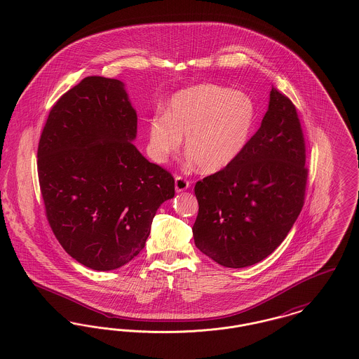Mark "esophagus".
I'll use <instances>...</instances> for the list:
<instances>
[{"mask_svg": "<svg viewBox=\"0 0 359 359\" xmlns=\"http://www.w3.org/2000/svg\"><path fill=\"white\" fill-rule=\"evenodd\" d=\"M189 187V182L187 179H184L183 176H176L175 177V189L176 192H183Z\"/></svg>", "mask_w": 359, "mask_h": 359, "instance_id": "obj_1", "label": "esophagus"}]
</instances>
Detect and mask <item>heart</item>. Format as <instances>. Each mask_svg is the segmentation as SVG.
Segmentation results:
<instances>
[{
    "instance_id": "1",
    "label": "heart",
    "mask_w": 359,
    "mask_h": 359,
    "mask_svg": "<svg viewBox=\"0 0 359 359\" xmlns=\"http://www.w3.org/2000/svg\"><path fill=\"white\" fill-rule=\"evenodd\" d=\"M255 121L256 106L248 94L223 86H192L172 97L167 113L151 117L149 154L164 163L186 137V152L201 171H222L248 145Z\"/></svg>"
}]
</instances>
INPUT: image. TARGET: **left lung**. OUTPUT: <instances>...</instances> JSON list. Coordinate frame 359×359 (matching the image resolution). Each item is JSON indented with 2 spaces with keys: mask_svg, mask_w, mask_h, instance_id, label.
<instances>
[{
  "mask_svg": "<svg viewBox=\"0 0 359 359\" xmlns=\"http://www.w3.org/2000/svg\"><path fill=\"white\" fill-rule=\"evenodd\" d=\"M304 165L296 107L272 87L268 111L242 154L195 186L196 248L226 268L250 266L272 255L304 205Z\"/></svg>",
  "mask_w": 359,
  "mask_h": 359,
  "instance_id": "obj_1",
  "label": "left lung"
}]
</instances>
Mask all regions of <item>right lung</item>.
Masks as SVG:
<instances>
[{"label": "right lung", "instance_id": "obj_1", "mask_svg": "<svg viewBox=\"0 0 359 359\" xmlns=\"http://www.w3.org/2000/svg\"><path fill=\"white\" fill-rule=\"evenodd\" d=\"M137 113L123 82L87 76L52 106L37 149L46 215L69 256L113 271L144 249L170 172L133 145Z\"/></svg>", "mask_w": 359, "mask_h": 359}]
</instances>
